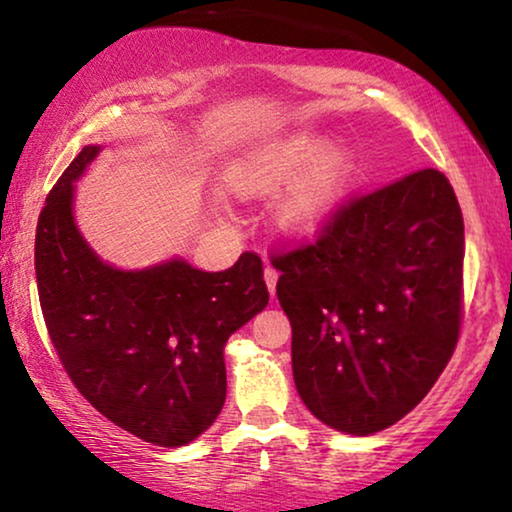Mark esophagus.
Instances as JSON below:
<instances>
[{"label": "esophagus", "instance_id": "esophagus-1", "mask_svg": "<svg viewBox=\"0 0 512 512\" xmlns=\"http://www.w3.org/2000/svg\"><path fill=\"white\" fill-rule=\"evenodd\" d=\"M265 284H268L270 296H275V286H277V270L272 265H265Z\"/></svg>", "mask_w": 512, "mask_h": 512}]
</instances>
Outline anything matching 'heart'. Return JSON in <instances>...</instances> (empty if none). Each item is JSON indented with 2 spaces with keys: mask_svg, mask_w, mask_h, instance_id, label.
I'll return each mask as SVG.
<instances>
[{
  "mask_svg": "<svg viewBox=\"0 0 512 512\" xmlns=\"http://www.w3.org/2000/svg\"><path fill=\"white\" fill-rule=\"evenodd\" d=\"M352 174L354 156L345 146H331L326 137L312 132H293L242 156L230 170L228 181L240 198H263L279 193L302 176L279 205L277 226L291 237H310L319 233L338 207Z\"/></svg>",
  "mask_w": 512,
  "mask_h": 512,
  "instance_id": "obj_1",
  "label": "heart"
}]
</instances>
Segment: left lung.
Segmentation results:
<instances>
[{
	"instance_id": "obj_1",
	"label": "left lung",
	"mask_w": 512,
	"mask_h": 512,
	"mask_svg": "<svg viewBox=\"0 0 512 512\" xmlns=\"http://www.w3.org/2000/svg\"><path fill=\"white\" fill-rule=\"evenodd\" d=\"M272 265L293 382L319 422L370 436L429 394L457 347L464 286V219L443 172L352 200Z\"/></svg>"
}]
</instances>
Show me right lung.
I'll return each instance as SVG.
<instances>
[{"label":"right lung","mask_w":512,"mask_h":512,"mask_svg":"<svg viewBox=\"0 0 512 512\" xmlns=\"http://www.w3.org/2000/svg\"><path fill=\"white\" fill-rule=\"evenodd\" d=\"M102 151L83 146L39 214L34 270L53 347L83 398L144 443L181 447L226 403L223 349L268 305L256 254L202 272L184 258L121 270L74 219L76 181Z\"/></svg>","instance_id":"obj_1"}]
</instances>
